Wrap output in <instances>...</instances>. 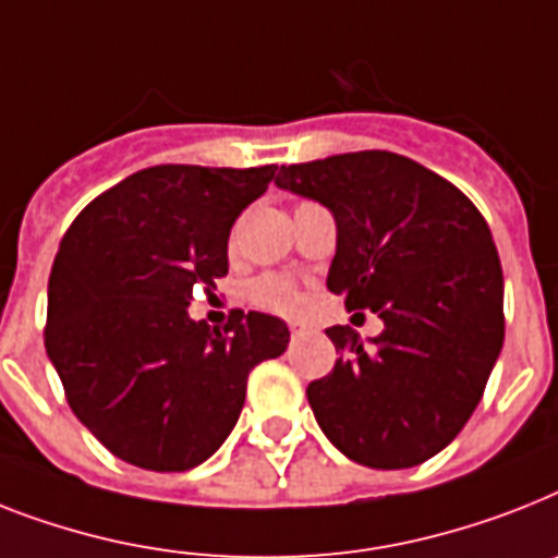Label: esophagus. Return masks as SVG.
<instances>
[{"mask_svg": "<svg viewBox=\"0 0 558 558\" xmlns=\"http://www.w3.org/2000/svg\"><path fill=\"white\" fill-rule=\"evenodd\" d=\"M303 332H306V326L303 324H289V335H292V338H301Z\"/></svg>", "mask_w": 558, "mask_h": 558, "instance_id": "1", "label": "esophagus"}]
</instances>
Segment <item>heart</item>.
Masks as SVG:
<instances>
[{"mask_svg": "<svg viewBox=\"0 0 558 558\" xmlns=\"http://www.w3.org/2000/svg\"><path fill=\"white\" fill-rule=\"evenodd\" d=\"M246 298L260 310L278 312V315H292L301 306V289L287 275H275L266 271L260 278H255L246 287Z\"/></svg>", "mask_w": 558, "mask_h": 558, "instance_id": "b5f03b06", "label": "heart"}]
</instances>
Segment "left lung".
Here are the masks:
<instances>
[{
    "instance_id": "8db88e82",
    "label": "left lung",
    "mask_w": 558,
    "mask_h": 558,
    "mask_svg": "<svg viewBox=\"0 0 558 558\" xmlns=\"http://www.w3.org/2000/svg\"><path fill=\"white\" fill-rule=\"evenodd\" d=\"M275 183L332 211L326 287L384 320L373 347L350 326L326 329L341 357L306 387L320 429L364 468L433 459L470 421L505 343L490 226L450 180L392 151L280 166Z\"/></svg>"
}]
</instances>
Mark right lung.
I'll use <instances>...</instances> for the list:
<instances>
[{
    "label": "right lung",
    "mask_w": 558,
    "mask_h": 558,
    "mask_svg": "<svg viewBox=\"0 0 558 558\" xmlns=\"http://www.w3.org/2000/svg\"><path fill=\"white\" fill-rule=\"evenodd\" d=\"M275 166H154L90 201L59 240L45 350L68 407L117 459L185 473L226 441L246 378L283 355L289 329L229 312L223 329L189 318L194 289L229 271V232L269 189Z\"/></svg>",
    "instance_id": "add662e5"
}]
</instances>
